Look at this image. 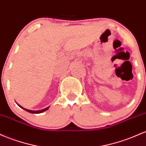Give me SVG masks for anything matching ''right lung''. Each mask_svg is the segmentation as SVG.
Masks as SVG:
<instances>
[{"label":"right lung","mask_w":146,"mask_h":146,"mask_svg":"<svg viewBox=\"0 0 146 146\" xmlns=\"http://www.w3.org/2000/svg\"><path fill=\"white\" fill-rule=\"evenodd\" d=\"M18 106H19V107H20V108H22V109H23L24 110L27 111V112H28L32 113V114H39V113H41V112H45V111H46L47 110H48V108H49V107H47V108H45V109H43V110H41L33 111V110H27V109H25V108H23L22 106H21L20 105H19V104H18Z\"/></svg>","instance_id":"add662e5"}]
</instances>
